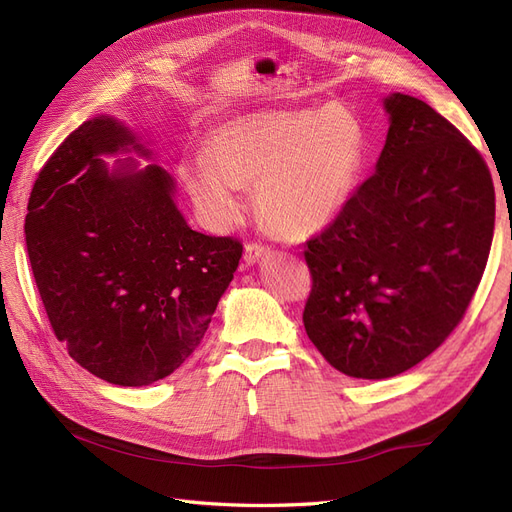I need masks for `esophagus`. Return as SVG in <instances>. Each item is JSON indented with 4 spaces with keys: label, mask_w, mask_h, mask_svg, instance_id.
Segmentation results:
<instances>
[{
    "label": "esophagus",
    "mask_w": 512,
    "mask_h": 512,
    "mask_svg": "<svg viewBox=\"0 0 512 512\" xmlns=\"http://www.w3.org/2000/svg\"><path fill=\"white\" fill-rule=\"evenodd\" d=\"M269 254H271V250H269L267 245H262V243H247V245H245L243 258H245L247 265H256V262H260L262 258L269 256Z\"/></svg>",
    "instance_id": "obj_1"
}]
</instances>
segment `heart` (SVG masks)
<instances>
[{
	"mask_svg": "<svg viewBox=\"0 0 512 512\" xmlns=\"http://www.w3.org/2000/svg\"><path fill=\"white\" fill-rule=\"evenodd\" d=\"M367 158L363 121L342 102L297 111L237 115L215 128L179 175L205 218L224 226L254 185L260 220L275 235L305 239L331 226L359 183Z\"/></svg>",
	"mask_w": 512,
	"mask_h": 512,
	"instance_id": "heart-1",
	"label": "heart"
}]
</instances>
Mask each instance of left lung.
Returning <instances> with one entry per match:
<instances>
[{
    "label": "left lung",
    "instance_id": "8db88e82",
    "mask_svg": "<svg viewBox=\"0 0 512 512\" xmlns=\"http://www.w3.org/2000/svg\"><path fill=\"white\" fill-rule=\"evenodd\" d=\"M376 170L307 241V337L337 371L384 380L436 350L466 314L495 222L489 168L453 123L406 94Z\"/></svg>",
    "mask_w": 512,
    "mask_h": 512
}]
</instances>
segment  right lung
Wrapping results in <instances>:
<instances>
[{
  "label": "right lung",
  "instance_id": "add662e5",
  "mask_svg": "<svg viewBox=\"0 0 512 512\" xmlns=\"http://www.w3.org/2000/svg\"><path fill=\"white\" fill-rule=\"evenodd\" d=\"M126 155L108 167L103 158ZM111 115L74 130L40 170L25 243L46 316L89 374L147 386L205 337L243 247L192 230L177 183Z\"/></svg>",
  "mask_w": 512,
  "mask_h": 512
}]
</instances>
